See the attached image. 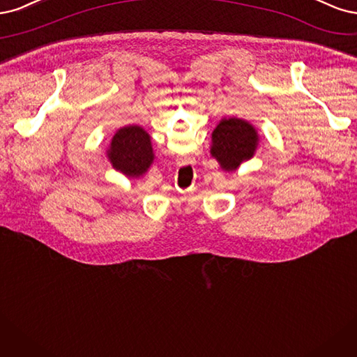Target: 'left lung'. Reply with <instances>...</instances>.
<instances>
[{
    "instance_id": "8db88e82",
    "label": "left lung",
    "mask_w": 357,
    "mask_h": 357,
    "mask_svg": "<svg viewBox=\"0 0 357 357\" xmlns=\"http://www.w3.org/2000/svg\"><path fill=\"white\" fill-rule=\"evenodd\" d=\"M259 141L254 124L237 117H224L212 132L211 155L224 172H236L255 157Z\"/></svg>"
}]
</instances>
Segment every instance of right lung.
<instances>
[{"mask_svg": "<svg viewBox=\"0 0 357 357\" xmlns=\"http://www.w3.org/2000/svg\"><path fill=\"white\" fill-rule=\"evenodd\" d=\"M107 157L112 169L126 178H139L154 163L151 136L137 124H129L114 133L107 148Z\"/></svg>", "mask_w": 357, "mask_h": 357, "instance_id": "1", "label": "right lung"}]
</instances>
